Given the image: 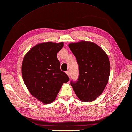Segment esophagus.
Masks as SVG:
<instances>
[{
    "label": "esophagus",
    "mask_w": 132,
    "mask_h": 132,
    "mask_svg": "<svg viewBox=\"0 0 132 132\" xmlns=\"http://www.w3.org/2000/svg\"><path fill=\"white\" fill-rule=\"evenodd\" d=\"M66 73L67 75V76H68L69 77H70V72L69 71H67L66 72Z\"/></svg>",
    "instance_id": "obj_1"
}]
</instances>
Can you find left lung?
<instances>
[{
    "label": "left lung",
    "mask_w": 132,
    "mask_h": 132,
    "mask_svg": "<svg viewBox=\"0 0 132 132\" xmlns=\"http://www.w3.org/2000/svg\"><path fill=\"white\" fill-rule=\"evenodd\" d=\"M69 48L79 65V77L71 85L77 97L84 102H92L97 98L107 85L110 65L106 52L90 41L70 43Z\"/></svg>",
    "instance_id": "left-lung-1"
}]
</instances>
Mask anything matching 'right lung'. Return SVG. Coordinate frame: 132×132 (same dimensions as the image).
I'll list each match as a JSON object with an SVG mask.
<instances>
[{
  "instance_id": "add662e5",
  "label": "right lung",
  "mask_w": 132,
  "mask_h": 132,
  "mask_svg": "<svg viewBox=\"0 0 132 132\" xmlns=\"http://www.w3.org/2000/svg\"><path fill=\"white\" fill-rule=\"evenodd\" d=\"M63 42H43L33 47L23 60L22 75L31 95L43 104L52 103L69 78L60 70L57 53Z\"/></svg>"
}]
</instances>
